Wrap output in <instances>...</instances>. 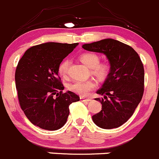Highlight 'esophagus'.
<instances>
[{"mask_svg": "<svg viewBox=\"0 0 159 159\" xmlns=\"http://www.w3.org/2000/svg\"><path fill=\"white\" fill-rule=\"evenodd\" d=\"M80 99H81V101H85V102H89L90 100V99H87V98H84V97H83V96H81V97H80Z\"/></svg>", "mask_w": 159, "mask_h": 159, "instance_id": "obj_1", "label": "esophagus"}]
</instances>
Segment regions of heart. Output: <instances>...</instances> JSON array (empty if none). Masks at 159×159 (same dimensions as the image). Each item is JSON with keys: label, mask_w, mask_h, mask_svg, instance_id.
Listing matches in <instances>:
<instances>
[{"label": "heart", "mask_w": 159, "mask_h": 159, "mask_svg": "<svg viewBox=\"0 0 159 159\" xmlns=\"http://www.w3.org/2000/svg\"><path fill=\"white\" fill-rule=\"evenodd\" d=\"M80 60L85 66L91 68L92 73L100 80L108 76L111 71V66L107 63H100V57L95 53H84L80 56ZM69 61L64 59L59 66V74L62 77H66L68 72ZM95 88V83L92 80L75 81L69 85L70 90L81 96H87L90 91Z\"/></svg>", "instance_id": "1"}]
</instances>
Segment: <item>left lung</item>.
Here are the masks:
<instances>
[{
  "label": "left lung",
  "mask_w": 159,
  "mask_h": 159,
  "mask_svg": "<svg viewBox=\"0 0 159 159\" xmlns=\"http://www.w3.org/2000/svg\"><path fill=\"white\" fill-rule=\"evenodd\" d=\"M84 50L103 53L111 71L96 91L103 99L96 98L102 110L93 116V121L105 129L118 128L126 122L141 101L144 86V70L140 56L129 45L111 38L84 44Z\"/></svg>",
  "instance_id": "left-lung-1"
}]
</instances>
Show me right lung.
I'll return each instance as SVG.
<instances>
[{
	"mask_svg": "<svg viewBox=\"0 0 159 159\" xmlns=\"http://www.w3.org/2000/svg\"><path fill=\"white\" fill-rule=\"evenodd\" d=\"M78 45L44 43L26 50L19 61L15 80L19 104L29 121L41 129L62 128L69 116L70 104L80 100L73 92L63 93L58 70L63 59Z\"/></svg>",
	"mask_w": 159,
	"mask_h": 159,
	"instance_id": "obj_1",
	"label": "right lung"
}]
</instances>
